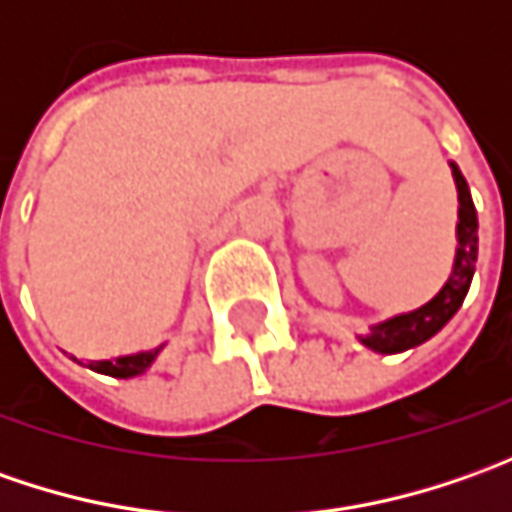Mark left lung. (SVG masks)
Here are the masks:
<instances>
[{
    "mask_svg": "<svg viewBox=\"0 0 512 512\" xmlns=\"http://www.w3.org/2000/svg\"><path fill=\"white\" fill-rule=\"evenodd\" d=\"M453 179L459 187V247H456V262L453 273L447 279V285L419 310H410L402 316H393L382 325H376L362 342L376 350V353H402L407 347L427 342L430 336H436L453 313L462 307L464 296L473 282V270H476V256H479V219H476V207L470 199V190L464 182L462 170L453 165Z\"/></svg>",
    "mask_w": 512,
    "mask_h": 512,
    "instance_id": "1",
    "label": "left lung"
}]
</instances>
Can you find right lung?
<instances>
[{
    "label": "right lung",
    "instance_id": "1",
    "mask_svg": "<svg viewBox=\"0 0 512 512\" xmlns=\"http://www.w3.org/2000/svg\"><path fill=\"white\" fill-rule=\"evenodd\" d=\"M159 347L145 350V353H133V356H119V359H105V362H90V370L96 373H105V376H116V379H130V376H139L145 373L153 359H156Z\"/></svg>",
    "mask_w": 512,
    "mask_h": 512
}]
</instances>
